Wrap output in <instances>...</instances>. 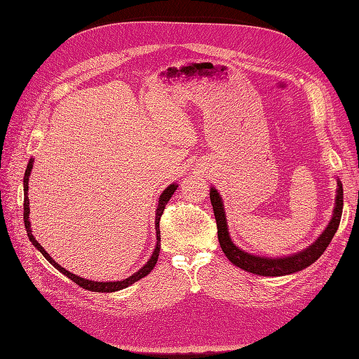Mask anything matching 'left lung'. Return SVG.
I'll return each mask as SVG.
<instances>
[{"mask_svg":"<svg viewBox=\"0 0 359 359\" xmlns=\"http://www.w3.org/2000/svg\"><path fill=\"white\" fill-rule=\"evenodd\" d=\"M337 184H339V189H337L334 214L330 224L327 226V229L322 232V235L310 247L302 250V252L285 256V257L256 256V255L244 252V250H241L240 247H236L231 240L229 229H227V220H226L222 196L219 194V191H217L214 187H211L210 199L212 203V210H214L215 222H217V235H219V243L223 253L235 266L247 271V273L266 276V277L287 276L292 273H298V271L310 266L323 255V252L327 250V247L330 245L331 240L334 238L337 229H339L341 212H343V186L340 181H337Z\"/></svg>","mask_w":359,"mask_h":359,"instance_id":"8db88e82","label":"left lung"}]
</instances>
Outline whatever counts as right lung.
<instances>
[{
	"mask_svg": "<svg viewBox=\"0 0 359 359\" xmlns=\"http://www.w3.org/2000/svg\"><path fill=\"white\" fill-rule=\"evenodd\" d=\"M32 158H29L28 161V166L25 169V177H24V222H25V229H27V233H28V238L29 241L32 243V245H34L37 250H40V253L45 256L46 260H49V264L55 266L60 273H62L66 277H69L70 280H73L76 285H79L81 287L86 289V290H91V292H116V290H121V289H126L130 285L136 283L137 280H140L142 277L148 276L151 271H153V268L156 266L157 260H158V253H160V219H161V214L163 211H165V206L166 203L169 202V199L172 198L173 191L177 190V184H170L169 187L165 189V191H163L160 194L158 198V205H157V210H156V235H157V244H156V248L153 252V256L149 257L148 262L140 268L137 273H135L133 276H130L121 281H93V280H86V278H82L76 274H72L69 273V271L66 268H62L61 265H58L55 260H53L46 252L45 248H43L39 241L34 238V235H32V231H31V223H29V199H28V180H29V175H31V169H32Z\"/></svg>",
	"mask_w": 359,
	"mask_h": 359,
	"instance_id": "right-lung-1",
	"label": "right lung"
}]
</instances>
